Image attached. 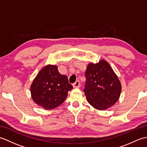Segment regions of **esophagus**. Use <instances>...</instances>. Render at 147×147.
<instances>
[{
	"label": "esophagus",
	"instance_id": "34e87169",
	"mask_svg": "<svg viewBox=\"0 0 147 147\" xmlns=\"http://www.w3.org/2000/svg\"><path fill=\"white\" fill-rule=\"evenodd\" d=\"M80 81H76V82L73 83V87L74 88H79V87L80 86Z\"/></svg>",
	"mask_w": 147,
	"mask_h": 147
}]
</instances>
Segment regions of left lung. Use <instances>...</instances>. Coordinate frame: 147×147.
<instances>
[{"instance_id":"obj_1","label":"left lung","mask_w":147,"mask_h":147,"mask_svg":"<svg viewBox=\"0 0 147 147\" xmlns=\"http://www.w3.org/2000/svg\"><path fill=\"white\" fill-rule=\"evenodd\" d=\"M85 76L84 92L92 107L104 111L117 102L121 92V84L105 60H100L96 64H88Z\"/></svg>"}]
</instances>
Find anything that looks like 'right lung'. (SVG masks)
<instances>
[{
    "label": "right lung",
    "mask_w": 147,
    "mask_h": 147,
    "mask_svg": "<svg viewBox=\"0 0 147 147\" xmlns=\"http://www.w3.org/2000/svg\"><path fill=\"white\" fill-rule=\"evenodd\" d=\"M72 89L73 86L69 83L67 77L59 73L57 65L51 64L39 71L30 86L34 102L46 110L62 104Z\"/></svg>",
    "instance_id": "1"
}]
</instances>
